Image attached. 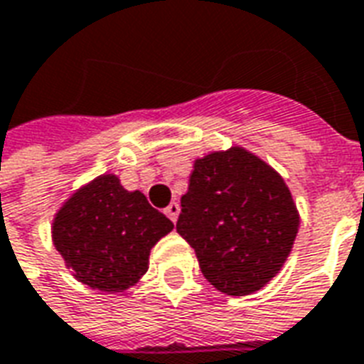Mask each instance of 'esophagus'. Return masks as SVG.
Returning a JSON list of instances; mask_svg holds the SVG:
<instances>
[{
  "label": "esophagus",
  "mask_w": 364,
  "mask_h": 364,
  "mask_svg": "<svg viewBox=\"0 0 364 364\" xmlns=\"http://www.w3.org/2000/svg\"><path fill=\"white\" fill-rule=\"evenodd\" d=\"M164 213H166V217H168L172 223H176V219H178V213H180V205L176 203V201H171V203H168V208L164 209Z\"/></svg>",
  "instance_id": "1"
}]
</instances>
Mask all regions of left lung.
<instances>
[{
  "instance_id": "8db88e82",
  "label": "left lung",
  "mask_w": 364,
  "mask_h": 364,
  "mask_svg": "<svg viewBox=\"0 0 364 364\" xmlns=\"http://www.w3.org/2000/svg\"><path fill=\"white\" fill-rule=\"evenodd\" d=\"M176 230L192 246L203 277L232 296L266 287L299 232V211L285 180L242 147L193 163Z\"/></svg>"
}]
</instances>
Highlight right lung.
I'll list each match as a JSON object with an SVG mask.
<instances>
[{"label":"right lung","mask_w":364,"mask_h":364,"mask_svg":"<svg viewBox=\"0 0 364 364\" xmlns=\"http://www.w3.org/2000/svg\"><path fill=\"white\" fill-rule=\"evenodd\" d=\"M172 229L139 190L127 192L116 174H102L60 208L52 240L77 281L122 293L141 279L151 248Z\"/></svg>","instance_id":"add662e5"}]
</instances>
